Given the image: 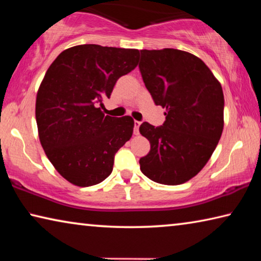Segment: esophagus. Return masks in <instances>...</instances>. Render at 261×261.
Here are the masks:
<instances>
[{"label": "esophagus", "instance_id": "34e87169", "mask_svg": "<svg viewBox=\"0 0 261 261\" xmlns=\"http://www.w3.org/2000/svg\"><path fill=\"white\" fill-rule=\"evenodd\" d=\"M140 124H141V122L135 121V130H134L135 135H138L139 134V126H140Z\"/></svg>", "mask_w": 261, "mask_h": 261}]
</instances>
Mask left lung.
<instances>
[{
    "mask_svg": "<svg viewBox=\"0 0 261 261\" xmlns=\"http://www.w3.org/2000/svg\"><path fill=\"white\" fill-rule=\"evenodd\" d=\"M139 70L154 103L166 108L161 126L144 122L151 149L140 170L154 182L178 185L194 177L213 154L223 130L221 84L199 57L165 48L140 50Z\"/></svg>",
    "mask_w": 261,
    "mask_h": 261,
    "instance_id": "8db88e82",
    "label": "left lung"
}]
</instances>
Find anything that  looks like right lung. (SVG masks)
<instances>
[{"mask_svg":"<svg viewBox=\"0 0 261 261\" xmlns=\"http://www.w3.org/2000/svg\"><path fill=\"white\" fill-rule=\"evenodd\" d=\"M138 57V49L79 45L62 51L48 68L35 101L39 139L51 165L71 184L102 182L112 174L115 154L130 140L132 117H112L101 108Z\"/></svg>","mask_w":261,"mask_h":261,"instance_id":"right-lung-1","label":"right lung"}]
</instances>
